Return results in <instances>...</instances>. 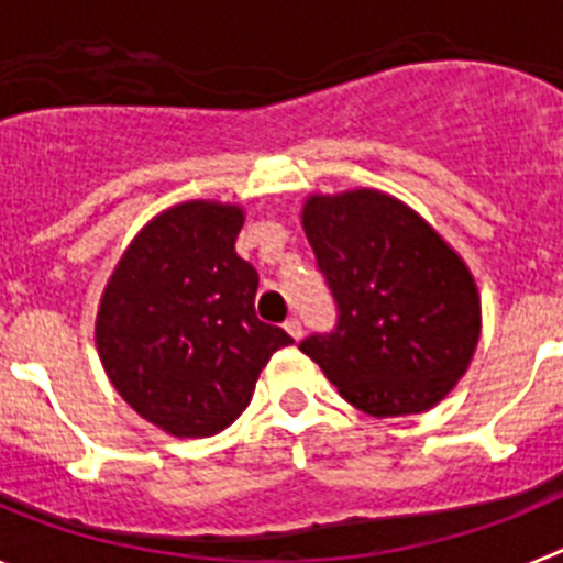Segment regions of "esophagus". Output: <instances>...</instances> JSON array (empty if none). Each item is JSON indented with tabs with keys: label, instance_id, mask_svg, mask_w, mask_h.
<instances>
[{
	"label": "esophagus",
	"instance_id": "1",
	"mask_svg": "<svg viewBox=\"0 0 563 563\" xmlns=\"http://www.w3.org/2000/svg\"><path fill=\"white\" fill-rule=\"evenodd\" d=\"M285 330L290 332V335L296 338V341H298V338H301V335H305V330H301V321H298L296 316H290V318H287V321H285Z\"/></svg>",
	"mask_w": 563,
	"mask_h": 563
}]
</instances>
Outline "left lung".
I'll use <instances>...</instances> for the list:
<instances>
[{"label":"left lung","instance_id":"left-lung-1","mask_svg":"<svg viewBox=\"0 0 563 563\" xmlns=\"http://www.w3.org/2000/svg\"><path fill=\"white\" fill-rule=\"evenodd\" d=\"M301 222L335 327L298 350L366 415L431 409L479 341V292L462 258L409 206L372 188L310 197Z\"/></svg>","mask_w":563,"mask_h":563}]
</instances>
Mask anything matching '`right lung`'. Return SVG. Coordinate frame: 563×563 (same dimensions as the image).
I'll list each match as a JSON object with an SVG mask.
<instances>
[{
    "label": "right lung",
    "mask_w": 563,
    "mask_h": 563,
    "mask_svg": "<svg viewBox=\"0 0 563 563\" xmlns=\"http://www.w3.org/2000/svg\"><path fill=\"white\" fill-rule=\"evenodd\" d=\"M242 211L183 202L143 228L109 278L96 341L123 400L174 437H211L251 402L292 338L256 316L258 273L233 245Z\"/></svg>",
    "instance_id": "1"
}]
</instances>
